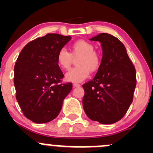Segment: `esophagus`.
<instances>
[{"mask_svg":"<svg viewBox=\"0 0 153 153\" xmlns=\"http://www.w3.org/2000/svg\"><path fill=\"white\" fill-rule=\"evenodd\" d=\"M73 86H75V87H77V86H80L81 85H80L79 84H78V83H73Z\"/></svg>","mask_w":153,"mask_h":153,"instance_id":"esophagus-1","label":"esophagus"}]
</instances>
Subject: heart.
I'll use <instances>...</instances> for the list:
<instances>
[{"label":"heart","instance_id":"obj_1","mask_svg":"<svg viewBox=\"0 0 153 153\" xmlns=\"http://www.w3.org/2000/svg\"><path fill=\"white\" fill-rule=\"evenodd\" d=\"M91 43L84 40H78L71 45L68 52L62 48L58 52L56 61L64 70L70 69L73 59L76 60L77 67L69 71L66 75V79L73 82H81L89 77L91 72H95L101 65V58Z\"/></svg>","mask_w":153,"mask_h":153}]
</instances>
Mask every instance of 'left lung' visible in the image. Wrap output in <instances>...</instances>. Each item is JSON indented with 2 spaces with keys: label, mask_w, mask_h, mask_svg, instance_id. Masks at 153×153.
<instances>
[{
  "label": "left lung",
  "mask_w": 153,
  "mask_h": 153,
  "mask_svg": "<svg viewBox=\"0 0 153 153\" xmlns=\"http://www.w3.org/2000/svg\"><path fill=\"white\" fill-rule=\"evenodd\" d=\"M90 40L101 42L103 56L93 79L83 84V106L92 121L113 124L124 116L132 104L135 69L124 45L113 35L101 33Z\"/></svg>",
  "instance_id": "left-lung-1"
}]
</instances>
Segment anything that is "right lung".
I'll use <instances>...</instances> for the list:
<instances>
[{"mask_svg":"<svg viewBox=\"0 0 153 153\" xmlns=\"http://www.w3.org/2000/svg\"><path fill=\"white\" fill-rule=\"evenodd\" d=\"M70 39L47 34L28 43L18 55L14 68L16 99L25 117L33 122L55 119L72 89V83H61L64 75L56 61L58 52Z\"/></svg>","mask_w":153,"mask_h":153,"instance_id":"right-lung-1","label":"right lung"}]
</instances>
